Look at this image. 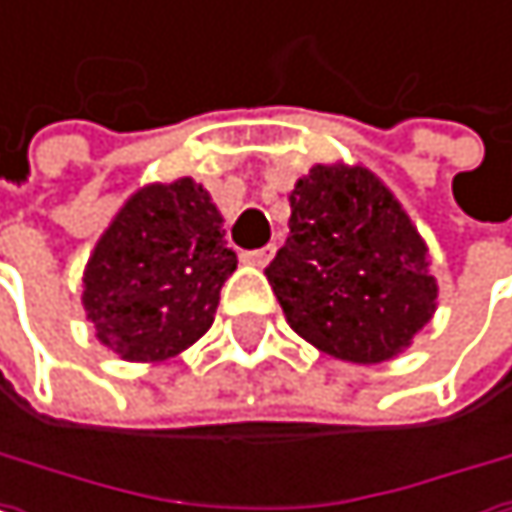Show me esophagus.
Listing matches in <instances>:
<instances>
[{
    "instance_id": "1",
    "label": "esophagus",
    "mask_w": 512,
    "mask_h": 512,
    "mask_svg": "<svg viewBox=\"0 0 512 512\" xmlns=\"http://www.w3.org/2000/svg\"><path fill=\"white\" fill-rule=\"evenodd\" d=\"M271 256H274V247H259V250H250V253H244V262L247 265H268L271 262Z\"/></svg>"
}]
</instances>
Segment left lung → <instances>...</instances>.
<instances>
[{
  "label": "left lung",
  "instance_id": "8db88e82",
  "mask_svg": "<svg viewBox=\"0 0 512 512\" xmlns=\"http://www.w3.org/2000/svg\"><path fill=\"white\" fill-rule=\"evenodd\" d=\"M290 235L265 268L290 326L348 363L391 360L437 308L427 247L363 167L317 164L290 195Z\"/></svg>",
  "mask_w": 512,
  "mask_h": 512
}]
</instances>
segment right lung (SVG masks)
Returning <instances> with one entry per match:
<instances>
[{"label":"right lung","instance_id":"add662e5","mask_svg":"<svg viewBox=\"0 0 512 512\" xmlns=\"http://www.w3.org/2000/svg\"><path fill=\"white\" fill-rule=\"evenodd\" d=\"M235 268L216 204L186 176L121 207L88 262L82 302L106 348L167 360L210 329Z\"/></svg>","mask_w":512,"mask_h":512}]
</instances>
